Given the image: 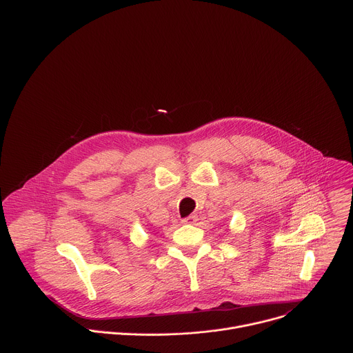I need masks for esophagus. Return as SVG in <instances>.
Instances as JSON below:
<instances>
[{
  "label": "esophagus",
  "instance_id": "34e87169",
  "mask_svg": "<svg viewBox=\"0 0 353 353\" xmlns=\"http://www.w3.org/2000/svg\"><path fill=\"white\" fill-rule=\"evenodd\" d=\"M196 221H198V216H196L195 214H192V215L187 216L185 219H183V222H184V223H190V225H194Z\"/></svg>",
  "mask_w": 353,
  "mask_h": 353
}]
</instances>
